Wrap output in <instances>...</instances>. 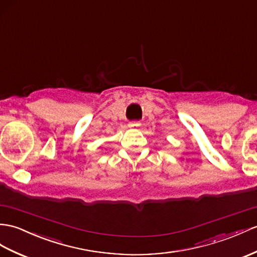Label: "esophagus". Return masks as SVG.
I'll return each instance as SVG.
<instances>
[{
    "label": "esophagus",
    "mask_w": 257,
    "mask_h": 257,
    "mask_svg": "<svg viewBox=\"0 0 257 257\" xmlns=\"http://www.w3.org/2000/svg\"><path fill=\"white\" fill-rule=\"evenodd\" d=\"M140 125H141V123H140L139 121H134V122H131V123L128 124V126L134 128V127H139Z\"/></svg>",
    "instance_id": "1"
}]
</instances>
